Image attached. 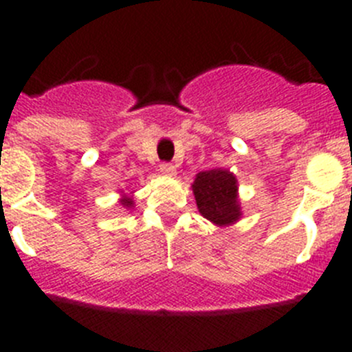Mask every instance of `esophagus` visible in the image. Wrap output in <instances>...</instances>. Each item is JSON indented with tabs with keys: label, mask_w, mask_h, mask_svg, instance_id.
<instances>
[{
	"label": "esophagus",
	"mask_w": 352,
	"mask_h": 352,
	"mask_svg": "<svg viewBox=\"0 0 352 352\" xmlns=\"http://www.w3.org/2000/svg\"><path fill=\"white\" fill-rule=\"evenodd\" d=\"M160 173L166 176H174L176 174V167L173 164H160Z\"/></svg>",
	"instance_id": "esophagus-1"
}]
</instances>
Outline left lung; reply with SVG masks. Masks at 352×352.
Returning a JSON list of instances; mask_svg holds the SVG:
<instances>
[{
  "label": "left lung",
  "instance_id": "1",
  "mask_svg": "<svg viewBox=\"0 0 352 352\" xmlns=\"http://www.w3.org/2000/svg\"><path fill=\"white\" fill-rule=\"evenodd\" d=\"M199 211L204 219L217 226H229L239 219V203L236 197V178L226 169L203 170L192 185Z\"/></svg>",
  "mask_w": 352,
  "mask_h": 352
}]
</instances>
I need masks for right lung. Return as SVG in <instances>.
I'll list each match as a JSON object with an SVG mask.
<instances>
[{"label":"right lung","instance_id":"1","mask_svg":"<svg viewBox=\"0 0 352 352\" xmlns=\"http://www.w3.org/2000/svg\"><path fill=\"white\" fill-rule=\"evenodd\" d=\"M121 204H123V206H125V208H132L133 201H132V199H129V197L121 199Z\"/></svg>","mask_w":352,"mask_h":352}]
</instances>
